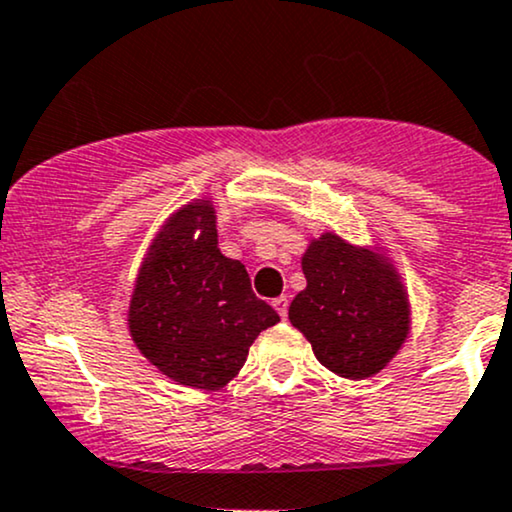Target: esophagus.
Instances as JSON below:
<instances>
[{
  "mask_svg": "<svg viewBox=\"0 0 512 512\" xmlns=\"http://www.w3.org/2000/svg\"><path fill=\"white\" fill-rule=\"evenodd\" d=\"M287 306H290V299H287V297H278V299H273V309L278 311L282 321H285V318H287Z\"/></svg>",
  "mask_w": 512,
  "mask_h": 512,
  "instance_id": "1",
  "label": "esophagus"
}]
</instances>
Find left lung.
Segmentation results:
<instances>
[{
    "label": "left lung",
    "mask_w": 512,
    "mask_h": 512,
    "mask_svg": "<svg viewBox=\"0 0 512 512\" xmlns=\"http://www.w3.org/2000/svg\"><path fill=\"white\" fill-rule=\"evenodd\" d=\"M302 270L290 323L318 362L350 381L386 369L412 330L410 294L386 249L323 232L306 246Z\"/></svg>",
    "instance_id": "8db88e82"
}]
</instances>
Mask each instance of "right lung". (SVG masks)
I'll use <instances>...</instances> for the list:
<instances>
[{"mask_svg": "<svg viewBox=\"0 0 512 512\" xmlns=\"http://www.w3.org/2000/svg\"><path fill=\"white\" fill-rule=\"evenodd\" d=\"M215 198L184 203L138 266L126 326L136 350L179 386L220 390L280 316L251 292L244 263L218 249Z\"/></svg>", "mask_w": 512, "mask_h": 512, "instance_id": "obj_1", "label": "right lung"}]
</instances>
